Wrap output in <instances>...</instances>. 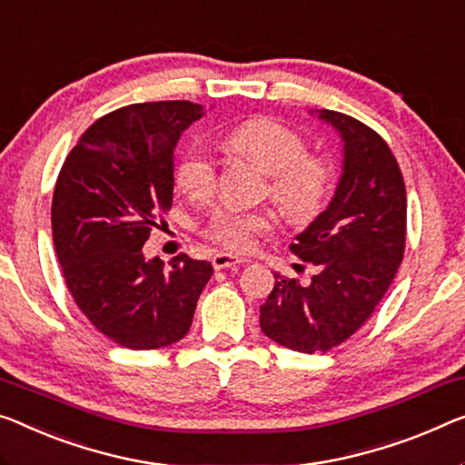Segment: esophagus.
<instances>
[{
    "label": "esophagus",
    "instance_id": "obj_1",
    "mask_svg": "<svg viewBox=\"0 0 465 465\" xmlns=\"http://www.w3.org/2000/svg\"><path fill=\"white\" fill-rule=\"evenodd\" d=\"M244 262V259H238V256L233 254H227V252H217L213 254V267L217 269H227V267H235V265H242Z\"/></svg>",
    "mask_w": 465,
    "mask_h": 465
}]
</instances>
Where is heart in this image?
<instances>
[{
    "mask_svg": "<svg viewBox=\"0 0 465 465\" xmlns=\"http://www.w3.org/2000/svg\"><path fill=\"white\" fill-rule=\"evenodd\" d=\"M225 145L272 175L269 193L286 217L309 221L322 211L334 173L323 156L309 154L307 142L294 129L272 119H251L225 135ZM175 179L188 196L204 198L214 188L217 166L203 145H190L177 164ZM272 230L273 217L269 213L219 206L213 211L204 233L227 251L248 252L256 235Z\"/></svg>",
    "mask_w": 465,
    "mask_h": 465,
    "instance_id": "1",
    "label": "heart"
}]
</instances>
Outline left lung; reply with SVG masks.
Here are the masks:
<instances>
[{
    "label": "left lung",
    "instance_id": "8db88e82",
    "mask_svg": "<svg viewBox=\"0 0 465 465\" xmlns=\"http://www.w3.org/2000/svg\"><path fill=\"white\" fill-rule=\"evenodd\" d=\"M342 140V175L328 209L290 251L317 265L309 286L275 275L261 304V330L299 352H325L370 320L405 252L407 193L397 158L376 131L336 110H320Z\"/></svg>",
    "mask_w": 465,
    "mask_h": 465
}]
</instances>
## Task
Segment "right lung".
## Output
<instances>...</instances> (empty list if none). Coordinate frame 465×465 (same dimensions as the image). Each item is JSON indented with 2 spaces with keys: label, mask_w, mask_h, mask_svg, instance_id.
Segmentation results:
<instances>
[{
  "label": "right lung",
  "mask_w": 465,
  "mask_h": 465,
  "mask_svg": "<svg viewBox=\"0 0 465 465\" xmlns=\"http://www.w3.org/2000/svg\"><path fill=\"white\" fill-rule=\"evenodd\" d=\"M203 106L143 102L95 121L62 164L52 233L66 286L104 336L134 351L188 334L209 261L145 259L158 213L173 204V150Z\"/></svg>",
  "instance_id": "1"
}]
</instances>
